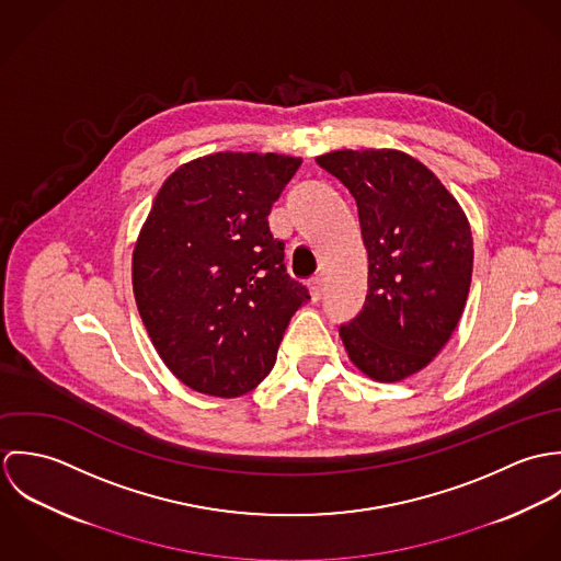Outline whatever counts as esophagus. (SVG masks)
<instances>
[{
    "instance_id": "obj_1",
    "label": "esophagus",
    "mask_w": 561,
    "mask_h": 561,
    "mask_svg": "<svg viewBox=\"0 0 561 561\" xmlns=\"http://www.w3.org/2000/svg\"><path fill=\"white\" fill-rule=\"evenodd\" d=\"M323 280H325L323 274H318L316 278L309 280V294H311V300H313V302H318L321 298V294H323Z\"/></svg>"
}]
</instances>
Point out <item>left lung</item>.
<instances>
[{"mask_svg":"<svg viewBox=\"0 0 561 561\" xmlns=\"http://www.w3.org/2000/svg\"><path fill=\"white\" fill-rule=\"evenodd\" d=\"M316 161L356 198L369 256L363 311L339 336L365 376L400 382L432 363L462 318L471 225L440 179L403 151L343 149Z\"/></svg>","mask_w":561,"mask_h":561,"instance_id":"obj_1","label":"left lung"}]
</instances>
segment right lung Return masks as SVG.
<instances>
[{
    "mask_svg": "<svg viewBox=\"0 0 561 561\" xmlns=\"http://www.w3.org/2000/svg\"><path fill=\"white\" fill-rule=\"evenodd\" d=\"M300 163L211 153L181 163L153 201L134 245V296L163 365L192 391L229 400L261 385L311 298L267 225Z\"/></svg>",
    "mask_w": 561,
    "mask_h": 561,
    "instance_id": "add662e5",
    "label": "right lung"
}]
</instances>
